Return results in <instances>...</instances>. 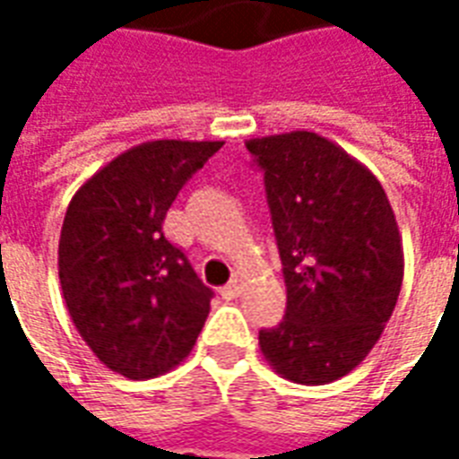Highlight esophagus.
Wrapping results in <instances>:
<instances>
[{
    "mask_svg": "<svg viewBox=\"0 0 459 459\" xmlns=\"http://www.w3.org/2000/svg\"><path fill=\"white\" fill-rule=\"evenodd\" d=\"M221 295L226 298V300H233V298H238V295H240V283H238V281H230L229 286L221 290Z\"/></svg>",
    "mask_w": 459,
    "mask_h": 459,
    "instance_id": "obj_1",
    "label": "esophagus"
}]
</instances>
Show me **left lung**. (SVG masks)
I'll return each instance as SVG.
<instances>
[{
	"label": "left lung",
	"instance_id": "obj_1",
	"mask_svg": "<svg viewBox=\"0 0 459 459\" xmlns=\"http://www.w3.org/2000/svg\"><path fill=\"white\" fill-rule=\"evenodd\" d=\"M264 171L288 302L259 350L293 384L324 385L369 355L398 302L405 255L374 173L312 131L245 143Z\"/></svg>",
	"mask_w": 459,
	"mask_h": 459
}]
</instances>
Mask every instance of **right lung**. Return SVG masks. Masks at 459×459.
Returning a JSON list of instances; mask_svg holds the SVG:
<instances>
[{
	"mask_svg": "<svg viewBox=\"0 0 459 459\" xmlns=\"http://www.w3.org/2000/svg\"><path fill=\"white\" fill-rule=\"evenodd\" d=\"M221 140H150L92 173L68 204L59 281L74 326L97 359L143 381L190 355L212 288L161 223L176 195Z\"/></svg>",
	"mask_w": 459,
	"mask_h": 459,
	"instance_id": "right-lung-1",
	"label": "right lung"
}]
</instances>
